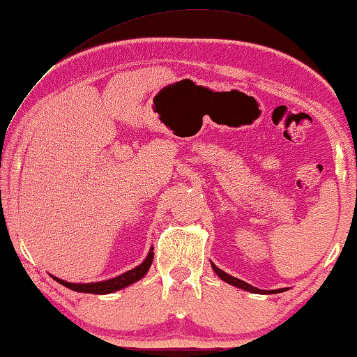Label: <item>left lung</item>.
<instances>
[{"mask_svg":"<svg viewBox=\"0 0 357 357\" xmlns=\"http://www.w3.org/2000/svg\"><path fill=\"white\" fill-rule=\"evenodd\" d=\"M211 267H213L214 271H216V275L219 276L220 280L225 281V282H229V284H231V286L240 287V289L250 291V292H254V294H278V292L286 291V289H275V291H262V289H257V287H254V286H251V284H248V282H245V281L235 278V276H230L229 273H225V271L218 268L216 265H214L213 262H211Z\"/></svg>","mask_w":357,"mask_h":357,"instance_id":"left-lung-1","label":"left lung"}]
</instances>
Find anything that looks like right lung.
<instances>
[{"instance_id":"right-lung-1","label":"right lung","mask_w":357,"mask_h":357,"mask_svg":"<svg viewBox=\"0 0 357 357\" xmlns=\"http://www.w3.org/2000/svg\"><path fill=\"white\" fill-rule=\"evenodd\" d=\"M152 250H154V248H151L148 257L143 260V264H139L138 267L126 271V273L116 276V278H111V280H106V281H98V282H68V281L56 278V276H52V278L56 282H60V284H63L65 287H68V289L76 291V292L111 294V292L121 291V289H123V287H127L130 284H133V282H137L138 280L143 278L146 273H148V270H149L151 264H152V259H154V252H152Z\"/></svg>"}]
</instances>
